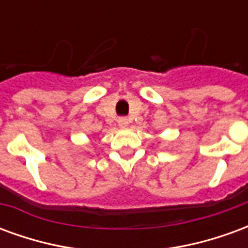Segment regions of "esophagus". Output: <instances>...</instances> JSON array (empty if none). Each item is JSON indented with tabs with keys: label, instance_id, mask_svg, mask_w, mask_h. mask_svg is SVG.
I'll return each mask as SVG.
<instances>
[{
	"label": "esophagus",
	"instance_id": "esophagus-1",
	"mask_svg": "<svg viewBox=\"0 0 248 248\" xmlns=\"http://www.w3.org/2000/svg\"><path fill=\"white\" fill-rule=\"evenodd\" d=\"M118 124L121 127H126L129 124V119L127 118H119L118 119Z\"/></svg>",
	"mask_w": 248,
	"mask_h": 248
}]
</instances>
